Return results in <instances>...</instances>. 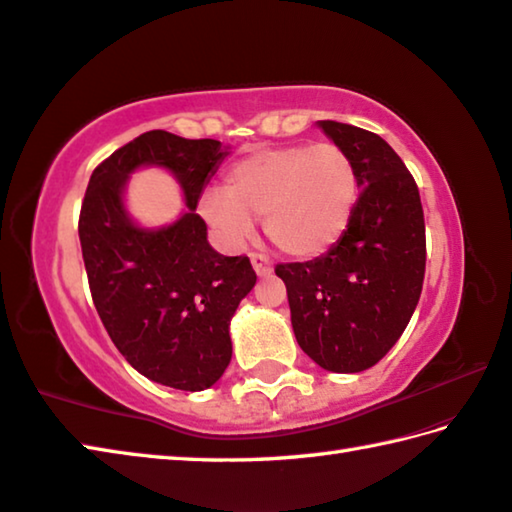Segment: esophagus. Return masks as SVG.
Wrapping results in <instances>:
<instances>
[{
  "instance_id": "obj_1",
  "label": "esophagus",
  "mask_w": 512,
  "mask_h": 512,
  "mask_svg": "<svg viewBox=\"0 0 512 512\" xmlns=\"http://www.w3.org/2000/svg\"><path fill=\"white\" fill-rule=\"evenodd\" d=\"M250 264H253L255 273H257L259 277H266V275L273 273L271 259H268L266 255H262V253H253V255H250Z\"/></svg>"
}]
</instances>
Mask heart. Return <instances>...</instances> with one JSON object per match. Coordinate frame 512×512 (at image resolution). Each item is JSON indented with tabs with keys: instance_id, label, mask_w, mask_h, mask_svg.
Here are the masks:
<instances>
[{
	"instance_id": "1",
	"label": "heart",
	"mask_w": 512,
	"mask_h": 512,
	"mask_svg": "<svg viewBox=\"0 0 512 512\" xmlns=\"http://www.w3.org/2000/svg\"><path fill=\"white\" fill-rule=\"evenodd\" d=\"M358 203V174L340 145L264 147L232 163L224 190L201 199V215L228 244L253 235L264 217L268 239L286 255L315 257L336 246Z\"/></svg>"
}]
</instances>
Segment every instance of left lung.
<instances>
[{"instance_id":"left-lung-1","label":"left lung","mask_w":512,"mask_h":512,"mask_svg":"<svg viewBox=\"0 0 512 512\" xmlns=\"http://www.w3.org/2000/svg\"><path fill=\"white\" fill-rule=\"evenodd\" d=\"M358 174V203L336 246L311 262L277 264L297 345L322 369L358 374L401 338L425 277V221L414 176L367 129L318 120Z\"/></svg>"}]
</instances>
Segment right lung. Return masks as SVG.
I'll use <instances>...</instances> for the list:
<instances>
[{
  "instance_id": "add662e5",
  "label": "right lung",
  "mask_w": 512,
  "mask_h": 512,
  "mask_svg": "<svg viewBox=\"0 0 512 512\" xmlns=\"http://www.w3.org/2000/svg\"><path fill=\"white\" fill-rule=\"evenodd\" d=\"M228 156L212 138L145 132L91 174L80 246L91 297L111 342L138 374L183 392L217 383L232 358L230 320L255 286L250 259L208 244L197 203ZM156 164L180 181L189 210L170 227L143 229L126 215L128 174Z\"/></svg>"
}]
</instances>
